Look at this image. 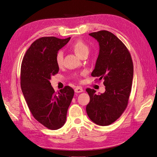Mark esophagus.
I'll use <instances>...</instances> for the list:
<instances>
[{
    "label": "esophagus",
    "instance_id": "esophagus-1",
    "mask_svg": "<svg viewBox=\"0 0 157 157\" xmlns=\"http://www.w3.org/2000/svg\"><path fill=\"white\" fill-rule=\"evenodd\" d=\"M82 91H83V89L80 87H75V93H82Z\"/></svg>",
    "mask_w": 157,
    "mask_h": 157
}]
</instances>
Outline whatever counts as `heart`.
Instances as JSON below:
<instances>
[{
    "mask_svg": "<svg viewBox=\"0 0 157 157\" xmlns=\"http://www.w3.org/2000/svg\"><path fill=\"white\" fill-rule=\"evenodd\" d=\"M72 49L75 52V54L80 57L88 54L89 52V47L82 40H78L74 42L71 46ZM56 63L57 65L61 67L63 64L64 54L62 50H59L56 55Z\"/></svg>",
    "mask_w": 157,
    "mask_h": 157,
    "instance_id": "obj_1",
    "label": "heart"
}]
</instances>
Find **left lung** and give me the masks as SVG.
Instances as JSON below:
<instances>
[{
    "instance_id": "left-lung-1",
    "label": "left lung",
    "mask_w": 157,
    "mask_h": 157,
    "mask_svg": "<svg viewBox=\"0 0 157 157\" xmlns=\"http://www.w3.org/2000/svg\"><path fill=\"white\" fill-rule=\"evenodd\" d=\"M89 34L98 41L100 46L91 76L104 80L105 91L98 95L93 89H86L90 97L86 112L94 123L107 126L116 121L127 107L133 64L128 48L114 34L103 30Z\"/></svg>"
}]
</instances>
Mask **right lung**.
I'll return each instance as SVG.
<instances>
[{"label": "right lung", "instance_id": "obj_1", "mask_svg": "<svg viewBox=\"0 0 157 157\" xmlns=\"http://www.w3.org/2000/svg\"><path fill=\"white\" fill-rule=\"evenodd\" d=\"M70 38L50 36L36 40L21 62L20 85L28 107L36 120L50 130H57L64 124L74 95L68 86L56 93L50 82L51 76L59 72L57 52Z\"/></svg>", "mask_w": 157, "mask_h": 157}]
</instances>
